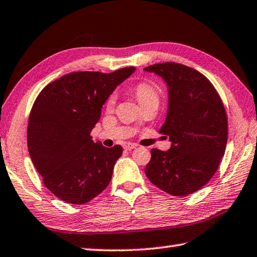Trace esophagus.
<instances>
[{"mask_svg": "<svg viewBox=\"0 0 257 257\" xmlns=\"http://www.w3.org/2000/svg\"><path fill=\"white\" fill-rule=\"evenodd\" d=\"M135 148H137V145L130 144V143L123 144V149H125V150H133V149H135Z\"/></svg>", "mask_w": 257, "mask_h": 257, "instance_id": "1", "label": "esophagus"}]
</instances>
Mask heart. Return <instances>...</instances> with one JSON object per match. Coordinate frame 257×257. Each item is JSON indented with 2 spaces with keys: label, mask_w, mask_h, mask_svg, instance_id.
Here are the masks:
<instances>
[{
  "label": "heart",
  "mask_w": 257,
  "mask_h": 257,
  "mask_svg": "<svg viewBox=\"0 0 257 257\" xmlns=\"http://www.w3.org/2000/svg\"><path fill=\"white\" fill-rule=\"evenodd\" d=\"M134 93H135L136 99L138 100V102L140 104L147 102L152 99L158 98L157 89H156V87L153 83H150L148 81H143L136 84L134 88ZM115 100H117L115 94L110 95L107 100V102H105V108H107V110H112L114 108Z\"/></svg>",
  "instance_id": "1"
}]
</instances>
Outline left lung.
<instances>
[{"label": "left lung", "instance_id": "obj_1", "mask_svg": "<svg viewBox=\"0 0 257 257\" xmlns=\"http://www.w3.org/2000/svg\"><path fill=\"white\" fill-rule=\"evenodd\" d=\"M145 71L160 75L168 85V111L159 132L172 142L167 152L152 149L146 176L167 194H193L209 182L224 156L228 136L224 103L212 82L187 65L157 63Z\"/></svg>", "mask_w": 257, "mask_h": 257}]
</instances>
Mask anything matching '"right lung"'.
Segmentation results:
<instances>
[{
	"label": "right lung",
	"mask_w": 257,
	"mask_h": 257,
	"mask_svg": "<svg viewBox=\"0 0 257 257\" xmlns=\"http://www.w3.org/2000/svg\"><path fill=\"white\" fill-rule=\"evenodd\" d=\"M134 67L111 73L71 72L35 99L29 117L28 149L45 187L65 203L82 205L107 188L122 147L105 148L90 136L102 104Z\"/></svg>",
	"instance_id": "right-lung-1"
}]
</instances>
